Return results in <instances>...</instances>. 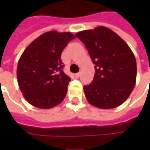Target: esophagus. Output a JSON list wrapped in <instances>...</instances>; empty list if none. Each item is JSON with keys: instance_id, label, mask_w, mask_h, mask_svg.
Segmentation results:
<instances>
[{"instance_id": "esophagus-1", "label": "esophagus", "mask_w": 150, "mask_h": 150, "mask_svg": "<svg viewBox=\"0 0 150 150\" xmlns=\"http://www.w3.org/2000/svg\"><path fill=\"white\" fill-rule=\"evenodd\" d=\"M79 75H80V73H79V72H78V73L75 74V78H79Z\"/></svg>"}]
</instances>
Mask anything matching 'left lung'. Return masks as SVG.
Returning <instances> with one entry per match:
<instances>
[{"instance_id": "obj_1", "label": "left lung", "mask_w": 150, "mask_h": 150, "mask_svg": "<svg viewBox=\"0 0 150 150\" xmlns=\"http://www.w3.org/2000/svg\"><path fill=\"white\" fill-rule=\"evenodd\" d=\"M75 36L83 42L95 64L93 80L83 86L88 101L104 109L120 106L135 86L137 62L131 49L119 35L104 26Z\"/></svg>"}]
</instances>
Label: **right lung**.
<instances>
[{
	"label": "right lung",
	"mask_w": 150,
	"mask_h": 150,
	"mask_svg": "<svg viewBox=\"0 0 150 150\" xmlns=\"http://www.w3.org/2000/svg\"><path fill=\"white\" fill-rule=\"evenodd\" d=\"M75 38L70 32H46L28 46L18 61L17 76L25 99L34 107L51 108L65 98L71 78L61 54Z\"/></svg>",
	"instance_id": "right-lung-1"
}]
</instances>
